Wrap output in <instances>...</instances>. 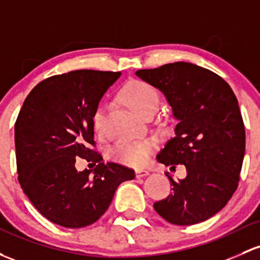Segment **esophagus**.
Masks as SVG:
<instances>
[{
  "mask_svg": "<svg viewBox=\"0 0 260 260\" xmlns=\"http://www.w3.org/2000/svg\"><path fill=\"white\" fill-rule=\"evenodd\" d=\"M149 174V172L147 171V169H137V171H136V177H137V178H142V177H146V176H148Z\"/></svg>",
  "mask_w": 260,
  "mask_h": 260,
  "instance_id": "1",
  "label": "esophagus"
}]
</instances>
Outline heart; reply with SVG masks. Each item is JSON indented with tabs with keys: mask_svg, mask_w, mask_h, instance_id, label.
I'll list each match as a JSON object with an SVG mask.
<instances>
[{
	"mask_svg": "<svg viewBox=\"0 0 260 260\" xmlns=\"http://www.w3.org/2000/svg\"><path fill=\"white\" fill-rule=\"evenodd\" d=\"M123 102L139 117L148 112H155L159 106V93L157 88L148 82L141 80L131 81L121 91ZM106 111L107 106L98 103L92 113V127L97 135H103L106 127ZM155 149V142L151 138L138 139L132 142H121L109 149L111 159L128 167H142Z\"/></svg>",
	"mask_w": 260,
	"mask_h": 260,
	"instance_id": "heart-1",
	"label": "heart"
}]
</instances>
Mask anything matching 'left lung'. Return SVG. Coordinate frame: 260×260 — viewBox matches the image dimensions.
I'll return each instance as SVG.
<instances>
[{"label": "left lung", "instance_id": "left-lung-1", "mask_svg": "<svg viewBox=\"0 0 260 260\" xmlns=\"http://www.w3.org/2000/svg\"><path fill=\"white\" fill-rule=\"evenodd\" d=\"M166 95L178 121L157 160L187 177L171 182L172 193L153 204L167 222L192 225L207 220L236 192L245 152V129L231 86L207 68L174 62L136 72Z\"/></svg>", "mask_w": 260, "mask_h": 260}]
</instances>
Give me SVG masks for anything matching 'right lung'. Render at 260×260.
I'll use <instances>...</instances> for the list:
<instances>
[{"instance_id": "add662e5", "label": "right lung", "mask_w": 260, "mask_h": 260, "mask_svg": "<svg viewBox=\"0 0 260 260\" xmlns=\"http://www.w3.org/2000/svg\"><path fill=\"white\" fill-rule=\"evenodd\" d=\"M121 72L78 70L40 82L24 100L15 123L18 182L43 217L66 228L100 219L117 187L135 171L103 163L95 146L92 113ZM94 170L78 172L75 160Z\"/></svg>"}]
</instances>
